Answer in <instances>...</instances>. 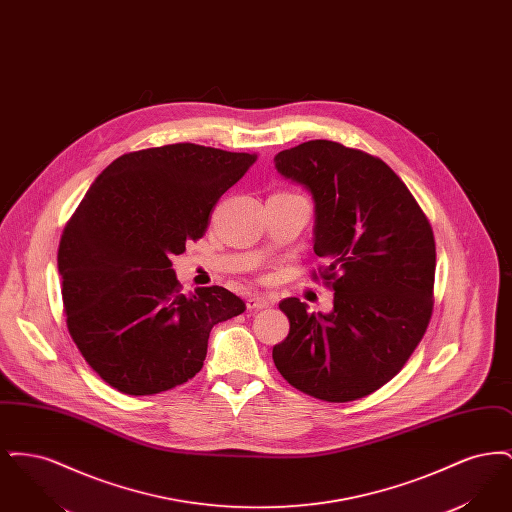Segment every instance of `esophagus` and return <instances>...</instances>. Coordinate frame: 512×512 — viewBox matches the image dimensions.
<instances>
[{"instance_id": "obj_1", "label": "esophagus", "mask_w": 512, "mask_h": 512, "mask_svg": "<svg viewBox=\"0 0 512 512\" xmlns=\"http://www.w3.org/2000/svg\"><path fill=\"white\" fill-rule=\"evenodd\" d=\"M272 303H274V299L268 297V295H251L247 299V309L249 311H259V309H267Z\"/></svg>"}]
</instances>
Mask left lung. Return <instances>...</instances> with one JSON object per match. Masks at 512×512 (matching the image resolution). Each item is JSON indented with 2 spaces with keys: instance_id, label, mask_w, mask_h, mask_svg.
<instances>
[{
  "instance_id": "1",
  "label": "left lung",
  "mask_w": 512,
  "mask_h": 512,
  "mask_svg": "<svg viewBox=\"0 0 512 512\" xmlns=\"http://www.w3.org/2000/svg\"><path fill=\"white\" fill-rule=\"evenodd\" d=\"M315 201V253L334 290L330 313L297 297L280 309L288 338L272 347L293 388L345 403L382 388L403 368L432 317V226L390 167L365 151L311 140L274 157Z\"/></svg>"
}]
</instances>
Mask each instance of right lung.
<instances>
[{"mask_svg":"<svg viewBox=\"0 0 512 512\" xmlns=\"http://www.w3.org/2000/svg\"><path fill=\"white\" fill-rule=\"evenodd\" d=\"M255 159L195 144L142 149L115 159L80 201L59 242L61 293L76 347L111 388L153 395L188 382L211 328L244 313L220 286L180 292L171 259L205 234Z\"/></svg>","mask_w":512,"mask_h":512,"instance_id":"1","label":"right lung"}]
</instances>
